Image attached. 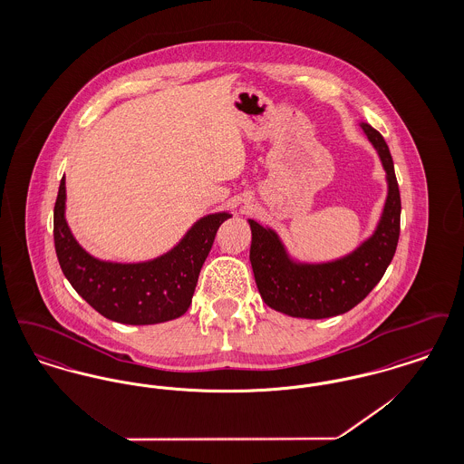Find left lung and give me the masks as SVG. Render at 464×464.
Segmentation results:
<instances>
[{"mask_svg": "<svg viewBox=\"0 0 464 464\" xmlns=\"http://www.w3.org/2000/svg\"><path fill=\"white\" fill-rule=\"evenodd\" d=\"M382 161L388 198L374 235L350 256L324 265H297L275 231L250 222V263L259 294L269 308L297 318H329L362 303L392 263L400 237V189L393 158L382 135L362 123Z\"/></svg>", "mask_w": 464, "mask_h": 464, "instance_id": "1", "label": "left lung"}]
</instances>
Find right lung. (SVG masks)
I'll return each mask as SVG.
<instances>
[{
    "mask_svg": "<svg viewBox=\"0 0 464 464\" xmlns=\"http://www.w3.org/2000/svg\"><path fill=\"white\" fill-rule=\"evenodd\" d=\"M66 179L53 207V242L61 269L72 288L102 316L118 324L153 325L179 318L193 299L199 269L227 212L201 218L165 256L139 265L104 263L87 254L64 218Z\"/></svg>",
    "mask_w": 464,
    "mask_h": 464,
    "instance_id": "1",
    "label": "right lung"
}]
</instances>
